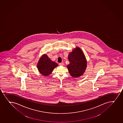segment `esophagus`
<instances>
[{"mask_svg":"<svg viewBox=\"0 0 123 123\" xmlns=\"http://www.w3.org/2000/svg\"><path fill=\"white\" fill-rule=\"evenodd\" d=\"M64 63L63 62H61V63H60L59 65L60 66H62V65H63Z\"/></svg>","mask_w":123,"mask_h":123,"instance_id":"1","label":"esophagus"}]
</instances>
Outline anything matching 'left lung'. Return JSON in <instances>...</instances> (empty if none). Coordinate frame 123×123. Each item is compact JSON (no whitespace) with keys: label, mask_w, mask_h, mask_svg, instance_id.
<instances>
[{"label":"left lung","mask_w":123,"mask_h":123,"mask_svg":"<svg viewBox=\"0 0 123 123\" xmlns=\"http://www.w3.org/2000/svg\"><path fill=\"white\" fill-rule=\"evenodd\" d=\"M68 59L69 64L67 68L71 76L77 78L82 75L86 68L87 61L81 49H74L69 54Z\"/></svg>","instance_id":"8db88e82"}]
</instances>
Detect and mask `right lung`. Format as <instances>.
Segmentation results:
<instances>
[{"mask_svg":"<svg viewBox=\"0 0 123 123\" xmlns=\"http://www.w3.org/2000/svg\"><path fill=\"white\" fill-rule=\"evenodd\" d=\"M58 65V64L51 61L47 55L44 54L40 58L37 67L40 74L43 76H48Z\"/></svg>","mask_w":123,"mask_h":123,"instance_id":"add662e5","label":"right lung"}]
</instances>
